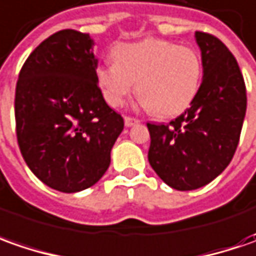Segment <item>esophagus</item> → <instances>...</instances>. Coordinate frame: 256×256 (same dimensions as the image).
I'll use <instances>...</instances> for the list:
<instances>
[{"instance_id":"obj_1","label":"esophagus","mask_w":256,"mask_h":256,"mask_svg":"<svg viewBox=\"0 0 256 256\" xmlns=\"http://www.w3.org/2000/svg\"><path fill=\"white\" fill-rule=\"evenodd\" d=\"M138 123V120L134 119V118H130V116H124V124L128 126V128H132V126H134Z\"/></svg>"}]
</instances>
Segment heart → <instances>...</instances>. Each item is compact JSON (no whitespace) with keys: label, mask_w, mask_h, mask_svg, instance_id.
I'll list each match as a JSON object with an SVG mask.
<instances>
[{"label":"heart","mask_w":256,"mask_h":256,"mask_svg":"<svg viewBox=\"0 0 256 256\" xmlns=\"http://www.w3.org/2000/svg\"><path fill=\"white\" fill-rule=\"evenodd\" d=\"M112 58L113 64H103L96 69L102 94L112 108L124 103L134 82L140 106L162 118L186 110L198 92L202 64L190 46L147 38L118 45Z\"/></svg>","instance_id":"obj_1"}]
</instances>
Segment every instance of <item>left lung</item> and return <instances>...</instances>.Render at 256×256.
I'll use <instances>...</instances> for the list:
<instances>
[{
	"mask_svg": "<svg viewBox=\"0 0 256 256\" xmlns=\"http://www.w3.org/2000/svg\"><path fill=\"white\" fill-rule=\"evenodd\" d=\"M202 82L187 110L168 124L147 123L148 163L172 188L206 186L231 163L246 112V89L236 59L216 36L196 32Z\"/></svg>",
	"mask_w": 256,
	"mask_h": 256,
	"instance_id": "1",
	"label": "left lung"
}]
</instances>
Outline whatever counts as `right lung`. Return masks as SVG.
I'll return each instance as SVG.
<instances>
[{"label": "right lung", "instance_id": "obj_1", "mask_svg": "<svg viewBox=\"0 0 256 256\" xmlns=\"http://www.w3.org/2000/svg\"><path fill=\"white\" fill-rule=\"evenodd\" d=\"M89 34L64 30L25 60L15 89L16 138L24 160L48 187L78 192L100 180L124 122L96 80Z\"/></svg>", "mask_w": 256, "mask_h": 256}]
</instances>
